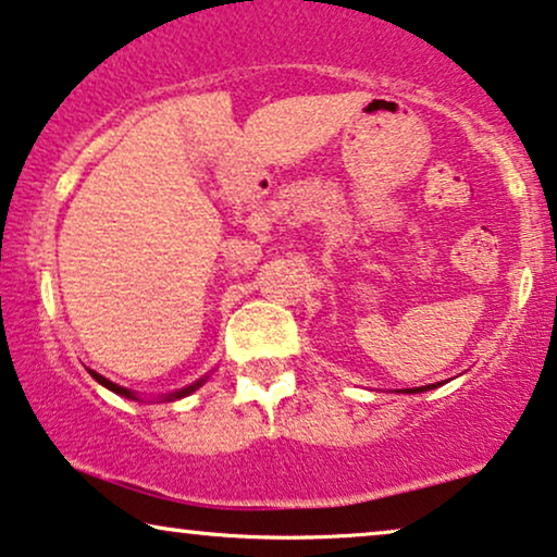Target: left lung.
Returning a JSON list of instances; mask_svg holds the SVG:
<instances>
[{"label":"left lung","mask_w":557,"mask_h":557,"mask_svg":"<svg viewBox=\"0 0 557 557\" xmlns=\"http://www.w3.org/2000/svg\"><path fill=\"white\" fill-rule=\"evenodd\" d=\"M426 388H429V385H424V388H413V391H408V393H417V391L421 393V391H426Z\"/></svg>","instance_id":"left-lung-1"}]
</instances>
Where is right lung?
I'll list each match as a JSON object with an SVG mask.
<instances>
[{"mask_svg":"<svg viewBox=\"0 0 557 557\" xmlns=\"http://www.w3.org/2000/svg\"><path fill=\"white\" fill-rule=\"evenodd\" d=\"M91 375H95V380L100 385H104V388H110L112 393H117V396H125V398H136L133 396V393L128 391V388H121V385H115V383H110L108 377H102V375H97V372H91ZM202 385V380H197V383H193V385H187V388H182V391H177V393H172V396L169 398H182V396H189V393H193L195 388H200Z\"/></svg>","mask_w":557,"mask_h":557,"instance_id":"right-lung-1","label":"right lung"}]
</instances>
